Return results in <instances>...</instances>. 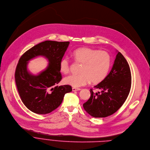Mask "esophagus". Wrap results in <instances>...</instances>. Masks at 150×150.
Here are the masks:
<instances>
[{"instance_id": "34e87169", "label": "esophagus", "mask_w": 150, "mask_h": 150, "mask_svg": "<svg viewBox=\"0 0 150 150\" xmlns=\"http://www.w3.org/2000/svg\"><path fill=\"white\" fill-rule=\"evenodd\" d=\"M81 89L80 88H75V87H74V88H72V91H79V90H81Z\"/></svg>"}]
</instances>
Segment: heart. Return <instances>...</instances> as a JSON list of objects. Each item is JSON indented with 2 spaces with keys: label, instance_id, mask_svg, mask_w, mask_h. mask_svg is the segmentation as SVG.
<instances>
[{
  "label": "heart",
  "instance_id": "heart-1",
  "mask_svg": "<svg viewBox=\"0 0 150 150\" xmlns=\"http://www.w3.org/2000/svg\"><path fill=\"white\" fill-rule=\"evenodd\" d=\"M76 62L83 64L79 75H71L63 79L66 84L75 87L85 86L90 82L96 84L103 80L110 69L111 57L105 51H98L90 48H80L73 52ZM60 71L64 74L70 71V63L67 57L60 60Z\"/></svg>",
  "mask_w": 150,
  "mask_h": 150
}]
</instances>
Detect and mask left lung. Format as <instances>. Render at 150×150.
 I'll use <instances>...</instances> for the list:
<instances>
[{
	"label": "left lung",
	"mask_w": 150,
	"mask_h": 150,
	"mask_svg": "<svg viewBox=\"0 0 150 150\" xmlns=\"http://www.w3.org/2000/svg\"><path fill=\"white\" fill-rule=\"evenodd\" d=\"M132 76L129 65L118 51L112 69L105 78L94 87L101 91L94 93L83 104L86 111L95 118L106 117L117 111L129 94Z\"/></svg>",
	"instance_id": "obj_1"
}]
</instances>
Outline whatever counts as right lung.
Instances as JSON below:
<instances>
[{
  "label": "right lung",
  "mask_w": 150,
  "mask_h": 150,
  "mask_svg": "<svg viewBox=\"0 0 150 150\" xmlns=\"http://www.w3.org/2000/svg\"><path fill=\"white\" fill-rule=\"evenodd\" d=\"M69 42L45 40L25 52L20 57L15 72L16 83L24 105L38 114L50 113L62 103L64 94L72 91L69 85L58 86L62 76L60 62ZM42 56L49 61L46 69L38 75L27 70L28 62Z\"/></svg>",
  "instance_id": "right-lung-1"
}]
</instances>
